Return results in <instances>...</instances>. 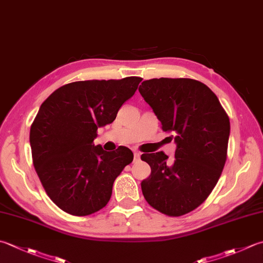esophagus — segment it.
<instances>
[{
    "label": "esophagus",
    "mask_w": 263,
    "mask_h": 263,
    "mask_svg": "<svg viewBox=\"0 0 263 263\" xmlns=\"http://www.w3.org/2000/svg\"><path fill=\"white\" fill-rule=\"evenodd\" d=\"M140 156H141V154L139 152H133V157H135V161H139V159H140Z\"/></svg>",
    "instance_id": "34e87169"
}]
</instances>
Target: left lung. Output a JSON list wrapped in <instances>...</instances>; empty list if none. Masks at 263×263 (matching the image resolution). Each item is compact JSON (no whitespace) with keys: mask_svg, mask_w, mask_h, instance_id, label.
Segmentation results:
<instances>
[{"mask_svg":"<svg viewBox=\"0 0 263 263\" xmlns=\"http://www.w3.org/2000/svg\"><path fill=\"white\" fill-rule=\"evenodd\" d=\"M139 92L177 145L173 161L163 152L142 154L152 168L141 182L142 194L159 212L180 217L208 198L222 173L229 117L218 97L196 80H147Z\"/></svg>","mask_w":263,"mask_h":263,"instance_id":"left-lung-1","label":"left lung"}]
</instances>
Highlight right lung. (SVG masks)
Returning <instances> with one entry per match:
<instances>
[{
  "label": "right lung",
  "instance_id": "obj_1",
  "mask_svg": "<svg viewBox=\"0 0 263 263\" xmlns=\"http://www.w3.org/2000/svg\"><path fill=\"white\" fill-rule=\"evenodd\" d=\"M141 80L73 82L41 105L29 133L34 167L48 196L65 212L84 217L109 202L112 183L133 161V153L124 146L106 152L93 140Z\"/></svg>",
  "mask_w": 263,
  "mask_h": 263
}]
</instances>
